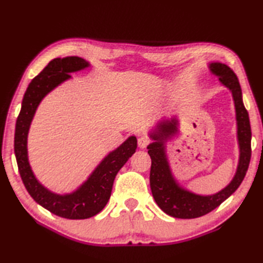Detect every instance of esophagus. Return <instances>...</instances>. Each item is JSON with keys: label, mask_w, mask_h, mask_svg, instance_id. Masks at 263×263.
Here are the masks:
<instances>
[{"label": "esophagus", "mask_w": 263, "mask_h": 263, "mask_svg": "<svg viewBox=\"0 0 263 263\" xmlns=\"http://www.w3.org/2000/svg\"><path fill=\"white\" fill-rule=\"evenodd\" d=\"M149 142H150L149 139L146 138V137H141V138L138 139V146H139V148H141V149L147 148Z\"/></svg>", "instance_id": "esophagus-1"}]
</instances>
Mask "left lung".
<instances>
[{"mask_svg": "<svg viewBox=\"0 0 263 263\" xmlns=\"http://www.w3.org/2000/svg\"><path fill=\"white\" fill-rule=\"evenodd\" d=\"M208 66L211 73L218 77L221 85L232 92L236 113V132L239 148L238 164L232 181L219 192L202 195L183 187L173 175L166 154V142L177 135L180 123L176 116L170 120L159 121L149 133V138L154 142L147 147L152 158L150 189L159 208L165 214L181 219H192L203 216L230 198L241 185L251 159L250 119L248 110L244 107L242 89L237 77L230 66L220 62H212Z\"/></svg>", "mask_w": 263, "mask_h": 263, "instance_id": "obj_1", "label": "left lung"}]
</instances>
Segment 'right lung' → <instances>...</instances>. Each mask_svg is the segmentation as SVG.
<instances>
[{
  "instance_id": "add662e5",
  "label": "right lung",
  "mask_w": 263,
  "mask_h": 263,
  "mask_svg": "<svg viewBox=\"0 0 263 263\" xmlns=\"http://www.w3.org/2000/svg\"><path fill=\"white\" fill-rule=\"evenodd\" d=\"M89 66L90 63L78 57L58 58L51 61L28 86L15 124L14 154L21 180L28 193L38 204L66 219H87L102 211L110 198L116 174L137 149V138L128 137L120 147L105 156L87 180L71 193L52 192L33 174L28 158L27 140L39 104L61 83L71 79L70 73Z\"/></svg>"
}]
</instances>
